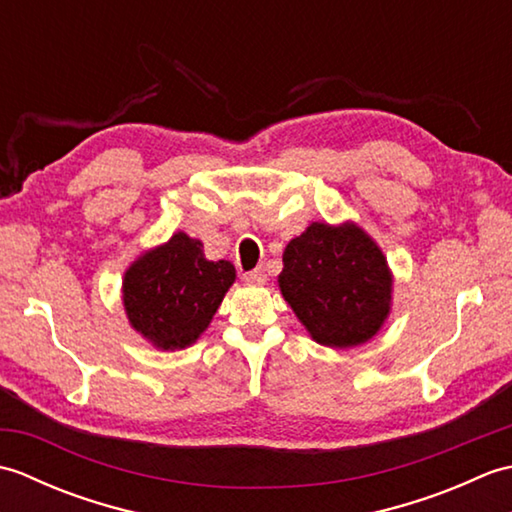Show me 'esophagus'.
Returning <instances> with one entry per match:
<instances>
[{
    "label": "esophagus",
    "mask_w": 512,
    "mask_h": 512,
    "mask_svg": "<svg viewBox=\"0 0 512 512\" xmlns=\"http://www.w3.org/2000/svg\"><path fill=\"white\" fill-rule=\"evenodd\" d=\"M266 270L264 268H255V270H250V273H244V281L246 284H257V286H262V284H266Z\"/></svg>",
    "instance_id": "esophagus-1"
}]
</instances>
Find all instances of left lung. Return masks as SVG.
Segmentation results:
<instances>
[{"label": "left lung", "mask_w": 512, "mask_h": 512, "mask_svg": "<svg viewBox=\"0 0 512 512\" xmlns=\"http://www.w3.org/2000/svg\"><path fill=\"white\" fill-rule=\"evenodd\" d=\"M279 288L314 341L354 347L383 325L391 275L385 255L361 228L314 222L286 246Z\"/></svg>", "instance_id": "8db88e82"}]
</instances>
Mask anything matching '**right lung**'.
Instances as JSON below:
<instances>
[{
	"label": "right lung",
	"mask_w": 512,
	"mask_h": 512,
	"mask_svg": "<svg viewBox=\"0 0 512 512\" xmlns=\"http://www.w3.org/2000/svg\"><path fill=\"white\" fill-rule=\"evenodd\" d=\"M233 281L231 262H209L200 239L176 233L129 266L123 303L145 339L160 350H178L209 328Z\"/></svg>",
	"instance_id": "right-lung-1"
}]
</instances>
